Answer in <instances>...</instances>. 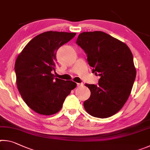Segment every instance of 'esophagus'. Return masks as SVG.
I'll list each match as a JSON object with an SVG mask.
<instances>
[{
    "mask_svg": "<svg viewBox=\"0 0 150 150\" xmlns=\"http://www.w3.org/2000/svg\"><path fill=\"white\" fill-rule=\"evenodd\" d=\"M83 86V83H77V86L78 87H82V86Z\"/></svg>",
    "mask_w": 150,
    "mask_h": 150,
    "instance_id": "obj_1",
    "label": "esophagus"
}]
</instances>
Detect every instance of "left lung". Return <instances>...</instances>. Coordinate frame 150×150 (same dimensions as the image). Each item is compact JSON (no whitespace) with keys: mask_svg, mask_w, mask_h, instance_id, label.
I'll list each match as a JSON object with an SVG mask.
<instances>
[{"mask_svg":"<svg viewBox=\"0 0 150 150\" xmlns=\"http://www.w3.org/2000/svg\"><path fill=\"white\" fill-rule=\"evenodd\" d=\"M76 43L87 54L93 73L101 76L98 85L86 83L91 96L83 102L84 109L94 117H111L124 106L134 82L132 52L125 43L100 31L81 33Z\"/></svg>","mask_w":150,"mask_h":150,"instance_id":"obj_1","label":"left lung"}]
</instances>
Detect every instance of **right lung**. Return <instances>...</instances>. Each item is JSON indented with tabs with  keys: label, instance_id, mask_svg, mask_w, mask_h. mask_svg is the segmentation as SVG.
I'll use <instances>...</instances> for the list:
<instances>
[{
	"label": "right lung",
	"instance_id": "add662e5",
	"mask_svg": "<svg viewBox=\"0 0 150 150\" xmlns=\"http://www.w3.org/2000/svg\"><path fill=\"white\" fill-rule=\"evenodd\" d=\"M76 34L46 31L31 39L18 54L15 62L17 88L23 100L37 113H57L76 87L75 82L55 78L52 74L57 66L58 49Z\"/></svg>",
	"mask_w": 150,
	"mask_h": 150
}]
</instances>
